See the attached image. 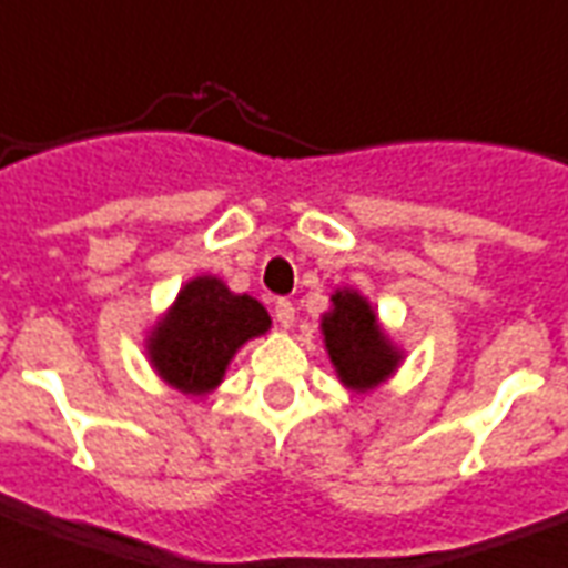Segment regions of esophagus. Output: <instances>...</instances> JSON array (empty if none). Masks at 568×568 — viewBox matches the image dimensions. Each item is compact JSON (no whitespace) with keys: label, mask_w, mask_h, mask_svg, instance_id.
Instances as JSON below:
<instances>
[{"label":"esophagus","mask_w":568,"mask_h":568,"mask_svg":"<svg viewBox=\"0 0 568 568\" xmlns=\"http://www.w3.org/2000/svg\"><path fill=\"white\" fill-rule=\"evenodd\" d=\"M275 322H278L281 327H293L295 322L293 302H287V298H278V302H275Z\"/></svg>","instance_id":"obj_1"}]
</instances>
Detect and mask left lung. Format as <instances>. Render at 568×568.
I'll list each match as a JSON object with an SVG mask.
<instances>
[{"instance_id": "8db88e82", "label": "left lung", "mask_w": 568, "mask_h": 568, "mask_svg": "<svg viewBox=\"0 0 568 568\" xmlns=\"http://www.w3.org/2000/svg\"><path fill=\"white\" fill-rule=\"evenodd\" d=\"M318 331L339 383L357 395L377 388L400 368L403 351L383 331L372 302L359 290H334Z\"/></svg>"}]
</instances>
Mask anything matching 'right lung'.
I'll list each match as a JSON object with an SVG mask.
<instances>
[{
	"mask_svg": "<svg viewBox=\"0 0 568 568\" xmlns=\"http://www.w3.org/2000/svg\"><path fill=\"white\" fill-rule=\"evenodd\" d=\"M270 327L273 318L257 298L232 293L217 275H196L150 327L144 348L168 386L203 397L223 383L234 354Z\"/></svg>",
	"mask_w": 568,
	"mask_h": 568,
	"instance_id": "1",
	"label": "right lung"
}]
</instances>
